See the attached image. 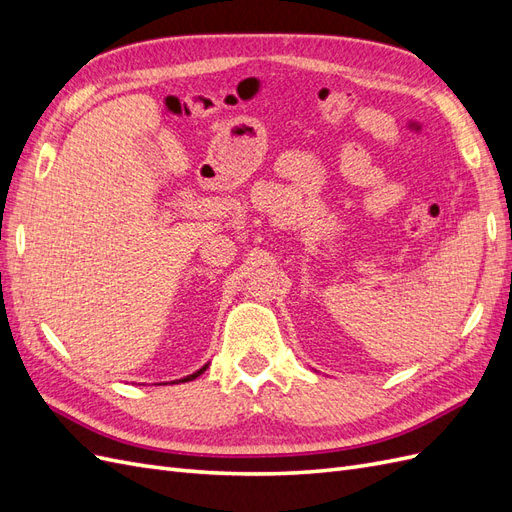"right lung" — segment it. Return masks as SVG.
Masks as SVG:
<instances>
[{
    "instance_id": "right-lung-1",
    "label": "right lung",
    "mask_w": 512,
    "mask_h": 512,
    "mask_svg": "<svg viewBox=\"0 0 512 512\" xmlns=\"http://www.w3.org/2000/svg\"><path fill=\"white\" fill-rule=\"evenodd\" d=\"M209 367V363L207 365H203V367H200L198 371H194V374H190V376H185V378H181V380H177V382H190V380H194V378H198L200 374H203V371Z\"/></svg>"
}]
</instances>
